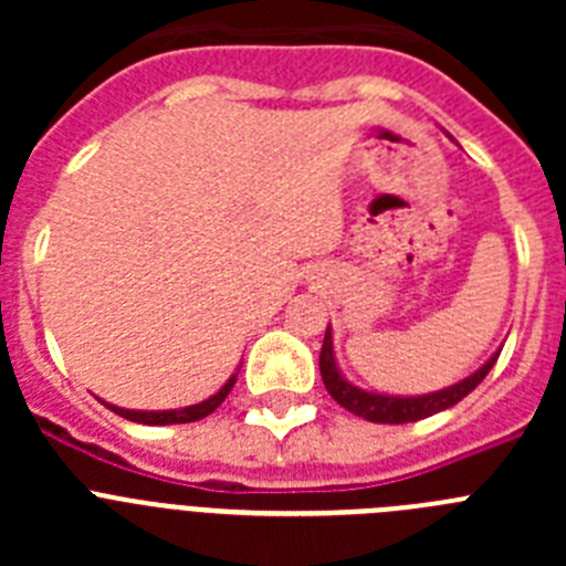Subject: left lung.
Here are the masks:
<instances>
[{
  "label": "left lung",
  "mask_w": 566,
  "mask_h": 566,
  "mask_svg": "<svg viewBox=\"0 0 566 566\" xmlns=\"http://www.w3.org/2000/svg\"><path fill=\"white\" fill-rule=\"evenodd\" d=\"M499 354L502 352L493 354L476 374H470L468 379L451 385V388H444V391L428 394V397H385V394L359 391V388H354V385L339 374L332 352V328H326L323 348H319V374H323L326 391L332 394L334 402L343 405L345 411H352L354 417H363L368 419V422L379 424H405L417 422V419L424 417H433V413L444 411V408H453L459 399L468 397V394L488 377L490 368L496 365Z\"/></svg>",
  "instance_id": "8db88e82"
}]
</instances>
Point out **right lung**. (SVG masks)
Returning a JSON list of instances; mask_svg holds the SVG:
<instances>
[{
    "instance_id": "right-lung-1",
    "label": "right lung",
    "mask_w": 566,
    "mask_h": 566,
    "mask_svg": "<svg viewBox=\"0 0 566 566\" xmlns=\"http://www.w3.org/2000/svg\"><path fill=\"white\" fill-rule=\"evenodd\" d=\"M234 382H238V377L229 379L227 385H223L221 391L214 394V397H209L207 402H198V405H189V408H181V411H124V408H115V405H107L109 411H115L118 417L129 419V422H142V424H181V422H198V419L209 417V413L218 408V405L223 402V399L229 397V391L234 388Z\"/></svg>"
}]
</instances>
